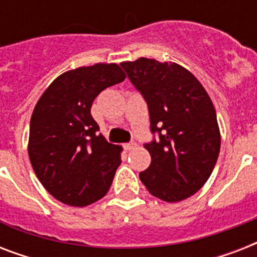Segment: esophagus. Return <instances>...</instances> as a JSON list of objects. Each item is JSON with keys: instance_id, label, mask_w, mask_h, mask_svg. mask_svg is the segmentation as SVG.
I'll return each instance as SVG.
<instances>
[{"instance_id": "esophagus-1", "label": "esophagus", "mask_w": 257, "mask_h": 257, "mask_svg": "<svg viewBox=\"0 0 257 257\" xmlns=\"http://www.w3.org/2000/svg\"><path fill=\"white\" fill-rule=\"evenodd\" d=\"M124 148L125 151H132V149L137 148V144L136 143H128V144H124Z\"/></svg>"}]
</instances>
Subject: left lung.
Instances as JSON below:
<instances>
[{"label": "left lung", "instance_id": "8db88e82", "mask_svg": "<svg viewBox=\"0 0 257 257\" xmlns=\"http://www.w3.org/2000/svg\"><path fill=\"white\" fill-rule=\"evenodd\" d=\"M120 65L144 96L151 131L159 133V140L144 145L151 165L140 180L167 203L191 197L207 183L219 157L221 136L211 97L176 62L140 57Z\"/></svg>", "mask_w": 257, "mask_h": 257}]
</instances>
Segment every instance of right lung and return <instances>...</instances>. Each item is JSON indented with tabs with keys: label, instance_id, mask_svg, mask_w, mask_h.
<instances>
[{
	"label": "right lung",
	"instance_id": "1",
	"mask_svg": "<svg viewBox=\"0 0 257 257\" xmlns=\"http://www.w3.org/2000/svg\"><path fill=\"white\" fill-rule=\"evenodd\" d=\"M125 77L113 62L80 66L60 74L34 106L30 164L46 191L66 205L86 207L109 191L122 148L97 133L90 108L104 89Z\"/></svg>",
	"mask_w": 257,
	"mask_h": 257
}]
</instances>
